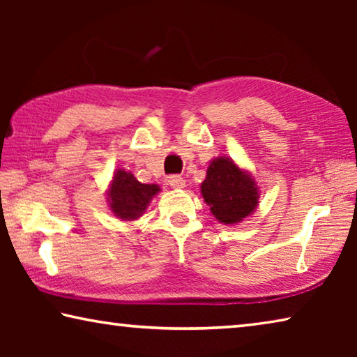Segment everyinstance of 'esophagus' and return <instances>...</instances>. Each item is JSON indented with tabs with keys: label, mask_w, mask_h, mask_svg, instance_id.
<instances>
[{
	"label": "esophagus",
	"mask_w": 357,
	"mask_h": 357,
	"mask_svg": "<svg viewBox=\"0 0 357 357\" xmlns=\"http://www.w3.org/2000/svg\"><path fill=\"white\" fill-rule=\"evenodd\" d=\"M168 184H170L173 189H183L185 185V179L181 176V174H172V176L168 178Z\"/></svg>",
	"instance_id": "1"
}]
</instances>
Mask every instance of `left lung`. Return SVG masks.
<instances>
[{"instance_id": "obj_1", "label": "left lung", "mask_w": 357, "mask_h": 357, "mask_svg": "<svg viewBox=\"0 0 357 357\" xmlns=\"http://www.w3.org/2000/svg\"><path fill=\"white\" fill-rule=\"evenodd\" d=\"M204 202L222 223H238L252 214L258 204V185L249 173L231 159L219 157L211 162L202 184Z\"/></svg>"}]
</instances>
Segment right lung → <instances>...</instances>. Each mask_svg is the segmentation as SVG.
Listing matches in <instances>:
<instances>
[{
    "label": "right lung",
    "mask_w": 357,
    "mask_h": 357,
    "mask_svg": "<svg viewBox=\"0 0 357 357\" xmlns=\"http://www.w3.org/2000/svg\"><path fill=\"white\" fill-rule=\"evenodd\" d=\"M159 185L142 184L129 172H114L110 190H108V202L114 215L124 220L138 219L157 192Z\"/></svg>",
    "instance_id": "add662e5"
}]
</instances>
